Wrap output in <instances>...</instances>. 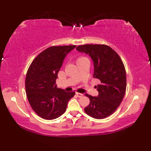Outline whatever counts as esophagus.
<instances>
[{"instance_id":"obj_1","label":"esophagus","mask_w":151,"mask_h":151,"mask_svg":"<svg viewBox=\"0 0 151 151\" xmlns=\"http://www.w3.org/2000/svg\"><path fill=\"white\" fill-rule=\"evenodd\" d=\"M76 95H77L78 97H82L83 95H84V94L83 93H78V92H76Z\"/></svg>"}]
</instances>
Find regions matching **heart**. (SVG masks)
Listing matches in <instances>:
<instances>
[{"mask_svg":"<svg viewBox=\"0 0 151 151\" xmlns=\"http://www.w3.org/2000/svg\"><path fill=\"white\" fill-rule=\"evenodd\" d=\"M88 60L87 58L85 57V56H81L78 58L77 59V62H81V61H83V60Z\"/></svg>","mask_w":151,"mask_h":151,"instance_id":"1","label":"heart"}]
</instances>
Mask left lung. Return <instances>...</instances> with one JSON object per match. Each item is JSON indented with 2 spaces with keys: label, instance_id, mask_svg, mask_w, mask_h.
Returning a JSON list of instances; mask_svg holds the SVG:
<instances>
[{
  "label": "left lung",
  "instance_id": "left-lung-1",
  "mask_svg": "<svg viewBox=\"0 0 151 151\" xmlns=\"http://www.w3.org/2000/svg\"><path fill=\"white\" fill-rule=\"evenodd\" d=\"M76 49L91 58L94 64L93 77L101 82L97 86L98 97L86 94L90 102L84 108L85 112L97 119L110 116L120 105L126 92V70L121 58L106 45L86 44Z\"/></svg>",
  "mask_w": 151,
  "mask_h": 151
}]
</instances>
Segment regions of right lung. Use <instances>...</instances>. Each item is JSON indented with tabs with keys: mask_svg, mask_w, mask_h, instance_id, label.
I'll return each mask as SVG.
<instances>
[{
	"mask_svg": "<svg viewBox=\"0 0 151 151\" xmlns=\"http://www.w3.org/2000/svg\"><path fill=\"white\" fill-rule=\"evenodd\" d=\"M76 45L52 46L43 50L32 62L27 73L25 88L28 102L37 115L47 120L61 116L75 91L57 88L56 80L66 55Z\"/></svg>",
	"mask_w": 151,
	"mask_h": 151,
	"instance_id": "obj_1",
	"label": "right lung"
}]
</instances>
